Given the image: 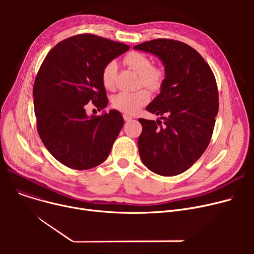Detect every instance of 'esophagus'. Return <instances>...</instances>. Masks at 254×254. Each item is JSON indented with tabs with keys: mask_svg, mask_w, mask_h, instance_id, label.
Returning <instances> with one entry per match:
<instances>
[{
	"mask_svg": "<svg viewBox=\"0 0 254 254\" xmlns=\"http://www.w3.org/2000/svg\"><path fill=\"white\" fill-rule=\"evenodd\" d=\"M124 119L126 120V122H130V120L132 119V117L127 115V114H124Z\"/></svg>",
	"mask_w": 254,
	"mask_h": 254,
	"instance_id": "34e87169",
	"label": "esophagus"
}]
</instances>
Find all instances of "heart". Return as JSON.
<instances>
[{
  "label": "heart",
  "mask_w": 254,
  "mask_h": 254,
  "mask_svg": "<svg viewBox=\"0 0 254 254\" xmlns=\"http://www.w3.org/2000/svg\"><path fill=\"white\" fill-rule=\"evenodd\" d=\"M124 63L130 70L139 74L140 83L150 90H158L165 79V71L161 66L153 65L152 61L138 51H131L125 57ZM117 64L115 61L107 63L102 70V83L107 90H113L116 85ZM150 96L146 89L137 91H120L112 98L115 109L127 114L138 112L144 105L149 102Z\"/></svg>",
  "instance_id": "b5f03b06"
}]
</instances>
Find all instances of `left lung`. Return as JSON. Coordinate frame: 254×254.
Listing matches in <instances>:
<instances>
[{
    "label": "left lung",
    "mask_w": 254,
    "mask_h": 254,
    "mask_svg": "<svg viewBox=\"0 0 254 254\" xmlns=\"http://www.w3.org/2000/svg\"><path fill=\"white\" fill-rule=\"evenodd\" d=\"M162 60L166 77L159 95L146 110L161 120L139 118L142 163L155 174L176 176L190 169L207 149L218 113V89L210 65L180 41L155 39L134 46Z\"/></svg>",
    "instance_id": "obj_1"
}]
</instances>
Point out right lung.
Masks as SVG:
<instances>
[{"label":"right lung","instance_id":"right-lung-1","mask_svg":"<svg viewBox=\"0 0 254 254\" xmlns=\"http://www.w3.org/2000/svg\"><path fill=\"white\" fill-rule=\"evenodd\" d=\"M129 46L91 34H80L53 47L35 79L33 97L39 136L60 163L74 170L97 167L108 157L124 126L117 110L87 116L91 102L108 105L102 83L104 65Z\"/></svg>","mask_w":254,"mask_h":254}]
</instances>
